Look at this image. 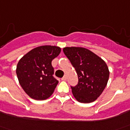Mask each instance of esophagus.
Returning <instances> with one entry per match:
<instances>
[{
    "label": "esophagus",
    "mask_w": 130,
    "mask_h": 130,
    "mask_svg": "<svg viewBox=\"0 0 130 130\" xmlns=\"http://www.w3.org/2000/svg\"><path fill=\"white\" fill-rule=\"evenodd\" d=\"M61 79L63 81H66L67 80V76H66V75H65V76H64V77H62Z\"/></svg>",
    "instance_id": "34e87169"
}]
</instances>
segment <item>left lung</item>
<instances>
[{
    "label": "left lung",
    "mask_w": 130,
    "mask_h": 130,
    "mask_svg": "<svg viewBox=\"0 0 130 130\" xmlns=\"http://www.w3.org/2000/svg\"><path fill=\"white\" fill-rule=\"evenodd\" d=\"M63 52L77 72L78 83L72 92L79 102H93L102 93L109 78L108 68L100 57L81 47H66Z\"/></svg>",
    "instance_id": "8db88e82"
}]
</instances>
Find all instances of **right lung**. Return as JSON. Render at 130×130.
<instances>
[{"label":"right lung","mask_w":130,"mask_h":130,"mask_svg":"<svg viewBox=\"0 0 130 130\" xmlns=\"http://www.w3.org/2000/svg\"><path fill=\"white\" fill-rule=\"evenodd\" d=\"M58 46H42L34 48L20 60L16 73L22 88L31 99L45 100L50 97L58 81L54 77L51 62L60 54Z\"/></svg>","instance_id":"right-lung-1"}]
</instances>
